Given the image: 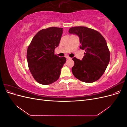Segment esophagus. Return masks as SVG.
Wrapping results in <instances>:
<instances>
[{
    "label": "esophagus",
    "mask_w": 127,
    "mask_h": 127,
    "mask_svg": "<svg viewBox=\"0 0 127 127\" xmlns=\"http://www.w3.org/2000/svg\"><path fill=\"white\" fill-rule=\"evenodd\" d=\"M66 59H71V58H70L69 57H68V56H66Z\"/></svg>",
    "instance_id": "esophagus-1"
}]
</instances>
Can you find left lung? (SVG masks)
Returning a JSON list of instances; mask_svg holds the SVG:
<instances>
[{
    "instance_id": "left-lung-1",
    "label": "left lung",
    "mask_w": 127,
    "mask_h": 127,
    "mask_svg": "<svg viewBox=\"0 0 127 127\" xmlns=\"http://www.w3.org/2000/svg\"><path fill=\"white\" fill-rule=\"evenodd\" d=\"M70 34L78 36L80 49L85 50L80 60L74 57L72 72L76 78L85 83L96 81L103 75L108 66L110 53L106 42L100 33L84 26L71 28Z\"/></svg>"
}]
</instances>
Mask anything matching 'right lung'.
Returning a JSON list of instances; mask_svg holds the SVG:
<instances>
[{
	"label": "right lung",
	"instance_id": "1",
	"mask_svg": "<svg viewBox=\"0 0 127 127\" xmlns=\"http://www.w3.org/2000/svg\"><path fill=\"white\" fill-rule=\"evenodd\" d=\"M63 28L51 27L43 29L34 36L27 50L30 71L36 81L49 85L59 79L66 58L55 55L63 32Z\"/></svg>",
	"mask_w": 127,
	"mask_h": 127
}]
</instances>
